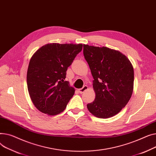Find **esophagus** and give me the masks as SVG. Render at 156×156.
<instances>
[{
  "label": "esophagus",
  "mask_w": 156,
  "mask_h": 156,
  "mask_svg": "<svg viewBox=\"0 0 156 156\" xmlns=\"http://www.w3.org/2000/svg\"><path fill=\"white\" fill-rule=\"evenodd\" d=\"M87 89H88V87H87V86H83V87H82L81 89H79V92L80 94H82V93H83L84 92H85V91H86Z\"/></svg>",
  "instance_id": "esophagus-1"
}]
</instances>
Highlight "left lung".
<instances>
[{"label": "left lung", "mask_w": 156, "mask_h": 156, "mask_svg": "<svg viewBox=\"0 0 156 156\" xmlns=\"http://www.w3.org/2000/svg\"><path fill=\"white\" fill-rule=\"evenodd\" d=\"M83 53L93 77L96 93L88 110L100 118H110L120 112L132 96L133 68L128 58L118 50L84 44Z\"/></svg>", "instance_id": "obj_1"}]
</instances>
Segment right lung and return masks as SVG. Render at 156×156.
Wrapping results in <instances>:
<instances>
[{
    "instance_id": "1",
    "label": "right lung",
    "mask_w": 156,
    "mask_h": 156,
    "mask_svg": "<svg viewBox=\"0 0 156 156\" xmlns=\"http://www.w3.org/2000/svg\"><path fill=\"white\" fill-rule=\"evenodd\" d=\"M82 44H47L31 58L27 72V89L35 107L48 115H56L66 109L75 89L65 80L66 71Z\"/></svg>"
}]
</instances>
